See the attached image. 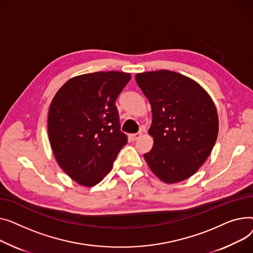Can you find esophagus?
<instances>
[{
    "label": "esophagus",
    "instance_id": "34e87169",
    "mask_svg": "<svg viewBox=\"0 0 253 253\" xmlns=\"http://www.w3.org/2000/svg\"><path fill=\"white\" fill-rule=\"evenodd\" d=\"M141 136H142V131H139L137 133H132V135H130V139L132 141H137Z\"/></svg>",
    "mask_w": 253,
    "mask_h": 253
}]
</instances>
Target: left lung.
Here are the masks:
<instances>
[{"label":"left lung","mask_w":253,"mask_h":253,"mask_svg":"<svg viewBox=\"0 0 253 253\" xmlns=\"http://www.w3.org/2000/svg\"><path fill=\"white\" fill-rule=\"evenodd\" d=\"M152 109V149L144 154L163 182L184 181L205 162L215 144L218 117L210 95L193 80L170 70L136 74Z\"/></svg>","instance_id":"8db88e82"}]
</instances>
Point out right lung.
<instances>
[{
  "label": "right lung",
  "instance_id": "add662e5",
  "mask_svg": "<svg viewBox=\"0 0 253 253\" xmlns=\"http://www.w3.org/2000/svg\"><path fill=\"white\" fill-rule=\"evenodd\" d=\"M130 81L121 71L86 73L70 79L55 95L48 133L60 168L79 184L97 185L127 143L115 101Z\"/></svg>",
  "mask_w": 253,
  "mask_h": 253
}]
</instances>
